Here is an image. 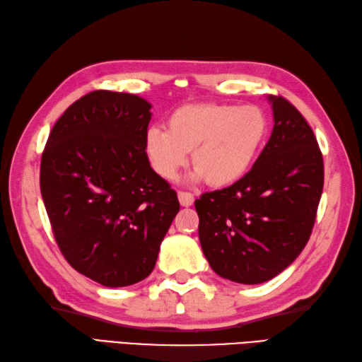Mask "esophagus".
Wrapping results in <instances>:
<instances>
[{"label": "esophagus", "mask_w": 362, "mask_h": 362, "mask_svg": "<svg viewBox=\"0 0 362 362\" xmlns=\"http://www.w3.org/2000/svg\"><path fill=\"white\" fill-rule=\"evenodd\" d=\"M177 197H179V202H180L182 206H191L192 204H194V196H192L191 192L179 191L177 192Z\"/></svg>", "instance_id": "obj_1"}]
</instances>
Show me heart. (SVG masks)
Masks as SVG:
<instances>
[{"mask_svg":"<svg viewBox=\"0 0 362 362\" xmlns=\"http://www.w3.org/2000/svg\"><path fill=\"white\" fill-rule=\"evenodd\" d=\"M270 131L259 106L196 103L175 109L168 131L149 128L145 154L153 170L166 180L177 177L192 151V179L211 187H230L245 177L262 153Z\"/></svg>","mask_w":362,"mask_h":362,"instance_id":"heart-1","label":"heart"}]
</instances>
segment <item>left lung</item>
<instances>
[{"instance_id": "obj_1", "label": "left lung", "mask_w": 362, "mask_h": 362, "mask_svg": "<svg viewBox=\"0 0 362 362\" xmlns=\"http://www.w3.org/2000/svg\"><path fill=\"white\" fill-rule=\"evenodd\" d=\"M268 102L273 132L253 168L231 187L194 202L209 265L247 285L273 279L300 255L324 188L322 154L310 124L284 97Z\"/></svg>"}]
</instances>
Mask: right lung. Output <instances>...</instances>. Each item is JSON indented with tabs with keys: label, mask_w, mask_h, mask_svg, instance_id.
Here are the masks:
<instances>
[{
	"label": "right lung",
	"mask_w": 362,
	"mask_h": 362,
	"mask_svg": "<svg viewBox=\"0 0 362 362\" xmlns=\"http://www.w3.org/2000/svg\"><path fill=\"white\" fill-rule=\"evenodd\" d=\"M151 115L141 97L89 92L54 124L41 157V196L58 248L105 287L151 274L180 209L145 154Z\"/></svg>",
	"instance_id": "1"
}]
</instances>
